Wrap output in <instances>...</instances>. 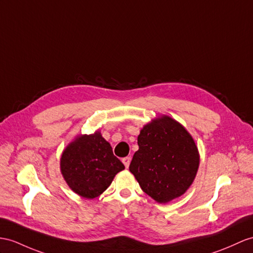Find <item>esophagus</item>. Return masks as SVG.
<instances>
[{"instance_id":"34e87169","label":"esophagus","mask_w":253,"mask_h":253,"mask_svg":"<svg viewBox=\"0 0 253 253\" xmlns=\"http://www.w3.org/2000/svg\"><path fill=\"white\" fill-rule=\"evenodd\" d=\"M130 162H131V158L126 157V158H123V159H122V163L125 164V166H126V169L128 168V165H130Z\"/></svg>"}]
</instances>
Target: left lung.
<instances>
[{
    "label": "left lung",
    "mask_w": 253,
    "mask_h": 253,
    "mask_svg": "<svg viewBox=\"0 0 253 253\" xmlns=\"http://www.w3.org/2000/svg\"><path fill=\"white\" fill-rule=\"evenodd\" d=\"M137 144L128 169L141 190L159 203L186 192L200 164L198 148L186 128L163 116L143 127Z\"/></svg>",
    "instance_id": "left-lung-1"
}]
</instances>
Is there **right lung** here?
Segmentation results:
<instances>
[{
	"label": "right lung",
	"mask_w": 253,
	"mask_h": 253,
	"mask_svg": "<svg viewBox=\"0 0 253 253\" xmlns=\"http://www.w3.org/2000/svg\"><path fill=\"white\" fill-rule=\"evenodd\" d=\"M61 171L69 187L84 199H94L112 183L125 165L100 132L73 141L61 158Z\"/></svg>",
	"instance_id": "1"
}]
</instances>
